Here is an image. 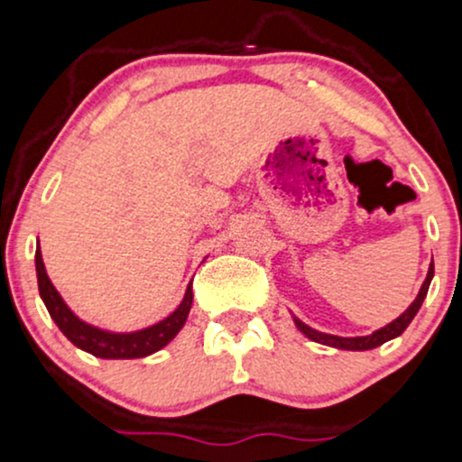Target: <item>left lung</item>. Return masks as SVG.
I'll return each mask as SVG.
<instances>
[{
	"mask_svg": "<svg viewBox=\"0 0 462 462\" xmlns=\"http://www.w3.org/2000/svg\"><path fill=\"white\" fill-rule=\"evenodd\" d=\"M431 279H434V261L430 263V270H427V276L423 281V285H420L419 294H416V299L411 300L410 308L405 310V312L401 314V317L392 320V323H387L385 328L376 329V332L367 334V337H337V334H325V332H319V329L310 328L308 323H303L300 319H294V325L299 328V332H303L305 337L310 338V341L314 343H320V346H329V347H337V349H349V352H365V349H374L378 346H383V343L392 341V338L401 337L402 332L407 329V325L411 323V319L416 317V312L420 310V305H423L425 296H427V290H430V283Z\"/></svg>",
	"mask_w": 462,
	"mask_h": 462,
	"instance_id": "obj_1",
	"label": "left lung"
}]
</instances>
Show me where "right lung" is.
Listing matches in <instances>:
<instances>
[{
    "label": "right lung",
    "mask_w": 462,
    "mask_h": 462,
    "mask_svg": "<svg viewBox=\"0 0 462 462\" xmlns=\"http://www.w3.org/2000/svg\"><path fill=\"white\" fill-rule=\"evenodd\" d=\"M35 268H37V285L39 296H42L43 305H46L48 314L55 320L57 328L64 332V337L75 347L84 349L97 358H143L150 354L159 352L166 347L186 325L188 314L192 308V283L188 285L186 294H183L181 303L177 305L172 314L162 319L159 323L148 325L143 329H134V332H110V329L97 328V325L86 323L84 319L77 317L52 281L48 279L46 265L42 259V247L37 245L35 250Z\"/></svg>",
    "instance_id": "add662e5"
}]
</instances>
